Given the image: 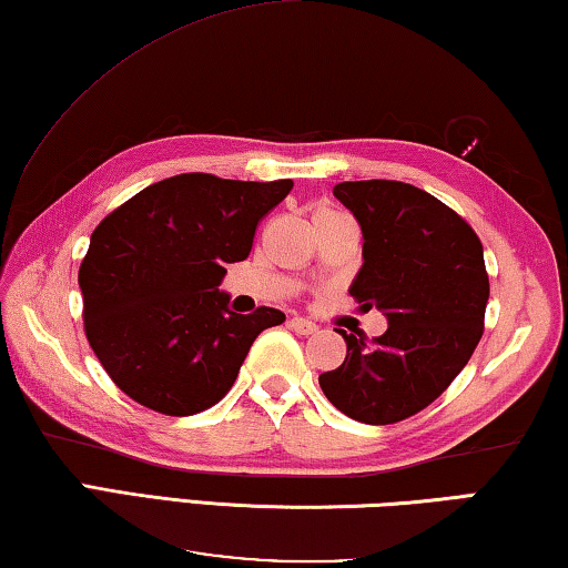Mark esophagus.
<instances>
[{"label":"esophagus","instance_id":"1","mask_svg":"<svg viewBox=\"0 0 568 568\" xmlns=\"http://www.w3.org/2000/svg\"><path fill=\"white\" fill-rule=\"evenodd\" d=\"M291 328H293L295 333H301V336H313V333L318 331L316 323L308 321V318H301V316L291 318Z\"/></svg>","mask_w":568,"mask_h":568}]
</instances>
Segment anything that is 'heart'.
Instances as JSON below:
<instances>
[{
    "mask_svg": "<svg viewBox=\"0 0 568 568\" xmlns=\"http://www.w3.org/2000/svg\"><path fill=\"white\" fill-rule=\"evenodd\" d=\"M341 217H348V214H346V212H341L338 206H333V204H318L316 210H313V224H316V222L341 220Z\"/></svg>",
    "mask_w": 568,
    "mask_h": 568,
    "instance_id": "heart-1",
    "label": "heart"
}]
</instances>
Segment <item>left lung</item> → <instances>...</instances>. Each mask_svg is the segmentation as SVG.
<instances>
[{"label":"left lung","mask_w":568,"mask_h":568,"mask_svg":"<svg viewBox=\"0 0 568 568\" xmlns=\"http://www.w3.org/2000/svg\"><path fill=\"white\" fill-rule=\"evenodd\" d=\"M333 196L364 232L351 295L389 328L346 333L344 364L318 376L328 402L364 425H394L429 407L470 362L485 328L490 283L483 242L437 196L404 182H341Z\"/></svg>","instance_id":"left-lung-1"}]
</instances>
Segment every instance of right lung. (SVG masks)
<instances>
[{
  "label": "right lung",
  "mask_w": 568,
  "mask_h": 568,
  "mask_svg": "<svg viewBox=\"0 0 568 568\" xmlns=\"http://www.w3.org/2000/svg\"><path fill=\"white\" fill-rule=\"evenodd\" d=\"M291 189V179L176 174L141 189L93 230L78 273L85 336L113 384L141 407L169 417L214 407L252 341L285 321L267 305L250 316L227 311L220 283Z\"/></svg>",
  "instance_id": "add662e5"
}]
</instances>
